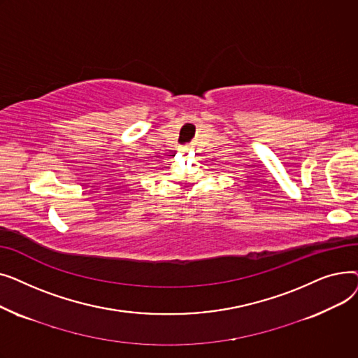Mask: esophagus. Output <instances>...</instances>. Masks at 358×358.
I'll return each mask as SVG.
<instances>
[{
    "instance_id": "34e87169",
    "label": "esophagus",
    "mask_w": 358,
    "mask_h": 358,
    "mask_svg": "<svg viewBox=\"0 0 358 358\" xmlns=\"http://www.w3.org/2000/svg\"><path fill=\"white\" fill-rule=\"evenodd\" d=\"M185 149H187V148H185Z\"/></svg>"
}]
</instances>
